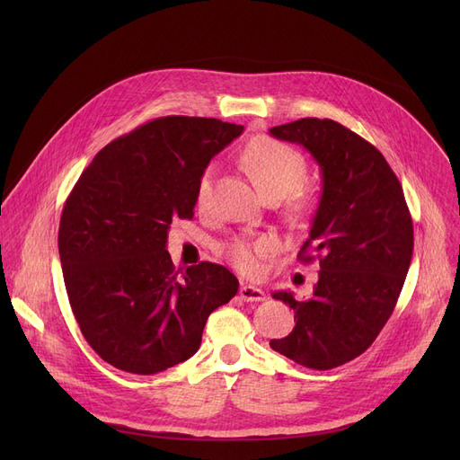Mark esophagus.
Returning a JSON list of instances; mask_svg holds the SVG:
<instances>
[{
  "mask_svg": "<svg viewBox=\"0 0 460 460\" xmlns=\"http://www.w3.org/2000/svg\"><path fill=\"white\" fill-rule=\"evenodd\" d=\"M240 298H243L244 302H262L264 298H267V295H264L262 288H259L255 285H243L240 287Z\"/></svg>",
  "mask_w": 460,
  "mask_h": 460,
  "instance_id": "esophagus-1",
  "label": "esophagus"
}]
</instances>
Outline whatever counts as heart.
I'll return each instance as SVG.
<instances>
[{
    "label": "heart",
    "mask_w": 460,
    "mask_h": 460,
    "mask_svg": "<svg viewBox=\"0 0 460 460\" xmlns=\"http://www.w3.org/2000/svg\"><path fill=\"white\" fill-rule=\"evenodd\" d=\"M246 173L261 191L262 198H288V207L293 212L302 214L311 205V193L300 181L305 175V160L293 149L274 137H253L240 156ZM210 167L205 169L198 182V203L205 205L210 193ZM274 250L270 238H259L255 243L234 240L227 248V257L236 269L243 272H255L259 269V257Z\"/></svg>",
    "instance_id": "1"
}]
</instances>
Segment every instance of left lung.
<instances>
[{
    "mask_svg": "<svg viewBox=\"0 0 460 460\" xmlns=\"http://www.w3.org/2000/svg\"><path fill=\"white\" fill-rule=\"evenodd\" d=\"M270 136L302 145L323 177L298 253L305 262L319 259V281L302 302L288 291L272 295L295 309L296 326L270 347L304 367L333 369L366 352L394 313L412 261V217L390 164L347 127L305 117Z\"/></svg>",
    "mask_w": 460,
    "mask_h": 460,
    "instance_id": "8db88e82",
    "label": "left lung"
}]
</instances>
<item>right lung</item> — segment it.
I'll return each instance as SVG.
<instances>
[{
    "mask_svg": "<svg viewBox=\"0 0 460 460\" xmlns=\"http://www.w3.org/2000/svg\"><path fill=\"white\" fill-rule=\"evenodd\" d=\"M220 119L169 115L108 143L63 207L59 257L72 313L110 366L155 375L198 352L210 313L238 291L222 264L179 276L165 250L191 217L210 158L243 134Z\"/></svg>",
    "mask_w": 460,
    "mask_h": 460,
    "instance_id": "1",
    "label": "right lung"
}]
</instances>
